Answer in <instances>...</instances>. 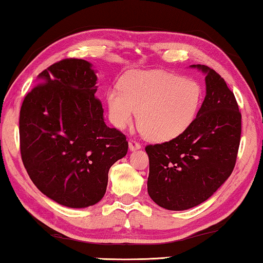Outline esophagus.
Here are the masks:
<instances>
[{"label":"esophagus","instance_id":"34e87169","mask_svg":"<svg viewBox=\"0 0 263 263\" xmlns=\"http://www.w3.org/2000/svg\"><path fill=\"white\" fill-rule=\"evenodd\" d=\"M140 144L139 142H137L136 140H133V139H130L128 140V148H130V151H137V149H140Z\"/></svg>","mask_w":263,"mask_h":263}]
</instances>
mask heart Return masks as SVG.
<instances>
[{"label": "heart", "instance_id": "obj_1", "mask_svg": "<svg viewBox=\"0 0 263 263\" xmlns=\"http://www.w3.org/2000/svg\"><path fill=\"white\" fill-rule=\"evenodd\" d=\"M122 89L106 94L111 123L124 130L137 117L142 135L166 142L188 130L203 103L197 80L166 70H135L122 81Z\"/></svg>", "mask_w": 263, "mask_h": 263}]
</instances>
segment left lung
Segmentation results:
<instances>
[{
  "label": "left lung",
  "instance_id": "8db88e82",
  "mask_svg": "<svg viewBox=\"0 0 263 263\" xmlns=\"http://www.w3.org/2000/svg\"><path fill=\"white\" fill-rule=\"evenodd\" d=\"M205 99L183 135L149 145L147 191L159 206L182 211L205 202L232 174L241 135V114L225 80L204 65Z\"/></svg>",
  "mask_w": 263,
  "mask_h": 263
}]
</instances>
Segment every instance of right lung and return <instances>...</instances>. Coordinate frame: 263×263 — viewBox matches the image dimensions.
<instances>
[{
  "mask_svg": "<svg viewBox=\"0 0 263 263\" xmlns=\"http://www.w3.org/2000/svg\"><path fill=\"white\" fill-rule=\"evenodd\" d=\"M22 104L21 154L34 185L60 205L99 203L109 169L127 153L126 137L106 126L92 64L65 59L38 75Z\"/></svg>",
  "mask_w": 263,
  "mask_h": 263,
  "instance_id": "add662e5",
  "label": "right lung"
}]
</instances>
